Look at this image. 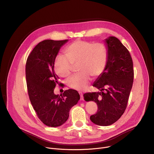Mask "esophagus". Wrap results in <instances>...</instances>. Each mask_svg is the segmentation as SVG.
I'll return each mask as SVG.
<instances>
[{"instance_id":"34e87169","label":"esophagus","mask_w":154,"mask_h":154,"mask_svg":"<svg viewBox=\"0 0 154 154\" xmlns=\"http://www.w3.org/2000/svg\"><path fill=\"white\" fill-rule=\"evenodd\" d=\"M79 94L80 95V100H83V93L82 92H79Z\"/></svg>"}]
</instances>
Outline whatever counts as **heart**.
I'll return each mask as SVG.
<instances>
[{
	"mask_svg": "<svg viewBox=\"0 0 154 154\" xmlns=\"http://www.w3.org/2000/svg\"><path fill=\"white\" fill-rule=\"evenodd\" d=\"M66 57L58 56L54 61V70L62 77L69 76L74 65H79V74L68 79L71 88L83 91L90 82V76L96 78L105 71L108 59V48L103 43L76 40L64 50Z\"/></svg>",
	"mask_w": 154,
	"mask_h": 154,
	"instance_id": "b5f03b06",
	"label": "heart"
}]
</instances>
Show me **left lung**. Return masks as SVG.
Returning a JSON list of instances; mask_svg holds the SVG:
<instances>
[{"mask_svg": "<svg viewBox=\"0 0 154 154\" xmlns=\"http://www.w3.org/2000/svg\"><path fill=\"white\" fill-rule=\"evenodd\" d=\"M108 59L104 72L93 86L100 91L83 94L85 101H94L97 112L91 121L100 126H108L117 121L126 108L134 82L133 61L127 48L115 36L105 39Z\"/></svg>", "mask_w": 154, "mask_h": 154, "instance_id": "8db88e82", "label": "left lung"}]
</instances>
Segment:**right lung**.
Returning <instances> with one entry per match:
<instances>
[{
  "label": "right lung",
  "mask_w": 154,
  "mask_h": 154,
  "mask_svg": "<svg viewBox=\"0 0 154 154\" xmlns=\"http://www.w3.org/2000/svg\"><path fill=\"white\" fill-rule=\"evenodd\" d=\"M68 39L44 40L34 48L26 66L27 86L30 100L39 119L47 126L63 125L69 118L71 108L80 100L74 90H66L59 96L54 93L58 75L54 61L61 48Z\"/></svg>",
  "instance_id": "right-lung-1"
}]
</instances>
